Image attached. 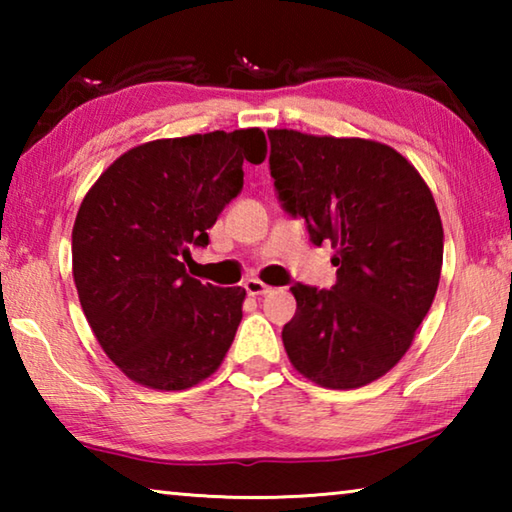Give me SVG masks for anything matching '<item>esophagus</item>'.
Wrapping results in <instances>:
<instances>
[{
	"label": "esophagus",
	"mask_w": 512,
	"mask_h": 512,
	"mask_svg": "<svg viewBox=\"0 0 512 512\" xmlns=\"http://www.w3.org/2000/svg\"><path fill=\"white\" fill-rule=\"evenodd\" d=\"M244 289L248 291V296H264V293L271 291L268 284H264L262 280H255V277H250V280L244 282Z\"/></svg>",
	"instance_id": "1"
}]
</instances>
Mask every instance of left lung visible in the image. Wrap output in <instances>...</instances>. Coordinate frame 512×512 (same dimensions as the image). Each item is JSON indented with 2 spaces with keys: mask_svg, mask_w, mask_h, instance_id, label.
<instances>
[{
  "mask_svg": "<svg viewBox=\"0 0 512 512\" xmlns=\"http://www.w3.org/2000/svg\"><path fill=\"white\" fill-rule=\"evenodd\" d=\"M282 210L336 248V284L296 282L282 329L293 368L334 391L386 375L411 348L443 268V223L429 187L391 146L268 131Z\"/></svg>",
  "mask_w": 512,
  "mask_h": 512,
  "instance_id": "obj_1",
  "label": "left lung"
}]
</instances>
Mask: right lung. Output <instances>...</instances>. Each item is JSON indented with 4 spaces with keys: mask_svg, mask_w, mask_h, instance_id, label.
<instances>
[{
    "mask_svg": "<svg viewBox=\"0 0 512 512\" xmlns=\"http://www.w3.org/2000/svg\"><path fill=\"white\" fill-rule=\"evenodd\" d=\"M264 158L259 128L155 140L117 158L85 194L74 284L103 352L137 384L185 391L230 350L246 291L201 284L185 262L244 189V162Z\"/></svg>",
    "mask_w": 512,
    "mask_h": 512,
    "instance_id": "obj_1",
    "label": "right lung"
}]
</instances>
